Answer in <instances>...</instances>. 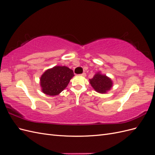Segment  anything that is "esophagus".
<instances>
[{
  "label": "esophagus",
  "mask_w": 155,
  "mask_h": 155,
  "mask_svg": "<svg viewBox=\"0 0 155 155\" xmlns=\"http://www.w3.org/2000/svg\"><path fill=\"white\" fill-rule=\"evenodd\" d=\"M81 76L82 77H84V78L86 77V73H85V72L83 73L82 74H81Z\"/></svg>",
  "instance_id": "1"
}]
</instances>
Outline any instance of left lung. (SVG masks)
Returning <instances> with one entry per match:
<instances>
[{
  "mask_svg": "<svg viewBox=\"0 0 155 155\" xmlns=\"http://www.w3.org/2000/svg\"><path fill=\"white\" fill-rule=\"evenodd\" d=\"M89 83L94 91L100 94L107 93L113 86V81L111 78L100 71L96 72L93 78L89 79Z\"/></svg>",
  "mask_w": 155,
  "mask_h": 155,
  "instance_id": "obj_1",
  "label": "left lung"
}]
</instances>
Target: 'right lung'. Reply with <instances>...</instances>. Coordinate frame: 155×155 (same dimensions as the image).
Returning a JSON list of instances; mask_svg holds the SVG:
<instances>
[{"instance_id":"obj_1","label":"right lung","mask_w":155,"mask_h":155,"mask_svg":"<svg viewBox=\"0 0 155 155\" xmlns=\"http://www.w3.org/2000/svg\"><path fill=\"white\" fill-rule=\"evenodd\" d=\"M74 76L73 70L66 66L48 68L40 77L41 91L46 95L57 96L66 88Z\"/></svg>"}]
</instances>
